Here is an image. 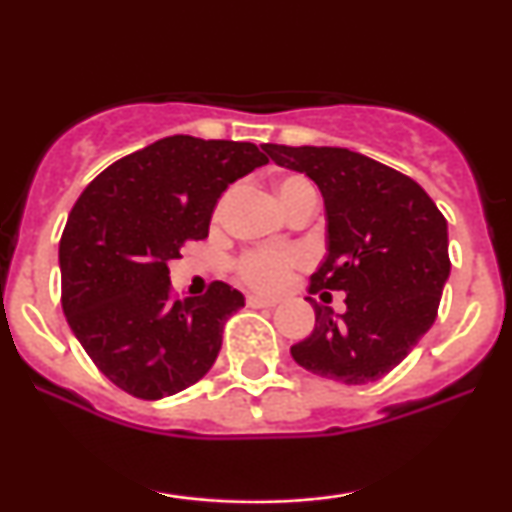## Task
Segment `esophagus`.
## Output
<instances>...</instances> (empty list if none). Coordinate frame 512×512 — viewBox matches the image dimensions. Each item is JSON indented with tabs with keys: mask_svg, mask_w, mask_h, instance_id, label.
<instances>
[{
	"mask_svg": "<svg viewBox=\"0 0 512 512\" xmlns=\"http://www.w3.org/2000/svg\"><path fill=\"white\" fill-rule=\"evenodd\" d=\"M248 305L250 308H274L276 301H272V298H262V296H248Z\"/></svg>",
	"mask_w": 512,
	"mask_h": 512,
	"instance_id": "34e87169",
	"label": "esophagus"
}]
</instances>
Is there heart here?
<instances>
[{
    "label": "heart",
    "instance_id": "1",
    "mask_svg": "<svg viewBox=\"0 0 512 512\" xmlns=\"http://www.w3.org/2000/svg\"><path fill=\"white\" fill-rule=\"evenodd\" d=\"M274 192L279 197V204L284 207L286 214L301 204L303 199L317 197L313 182L305 180L303 175H284L274 182ZM231 199V192L219 202V209H216V216L221 214L226 202ZM303 262V255L298 250H255L245 252L238 260V274L245 284H250L252 289L257 291H279L281 286L289 281V276L298 264Z\"/></svg>",
    "mask_w": 512,
    "mask_h": 512
}]
</instances>
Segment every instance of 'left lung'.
<instances>
[{
    "label": "left lung",
    "mask_w": 512,
    "mask_h": 512,
    "mask_svg": "<svg viewBox=\"0 0 512 512\" xmlns=\"http://www.w3.org/2000/svg\"><path fill=\"white\" fill-rule=\"evenodd\" d=\"M262 149L276 166L308 175L325 199L327 257L310 293H346L342 315L308 296L315 330L291 346L293 361L344 385L380 380L436 320L450 276L448 221L419 182L356 151Z\"/></svg>",
    "instance_id": "obj_1"
}]
</instances>
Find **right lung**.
I'll list each match as a JSON object with an SVG mask.
<instances>
[{"label": "right lung", "mask_w": 512, "mask_h": 512, "mask_svg": "<svg viewBox=\"0 0 512 512\" xmlns=\"http://www.w3.org/2000/svg\"><path fill=\"white\" fill-rule=\"evenodd\" d=\"M264 163L250 142L175 134L115 161L76 199L60 240L62 310L120 390L170 397L214 366L243 293L214 281L175 301L168 262L209 236L223 190Z\"/></svg>", "instance_id": "obj_1"}]
</instances>
